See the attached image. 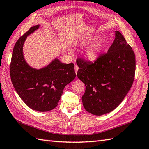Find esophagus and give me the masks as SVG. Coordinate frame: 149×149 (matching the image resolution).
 I'll return each instance as SVG.
<instances>
[{"label": "esophagus", "instance_id": "34e87169", "mask_svg": "<svg viewBox=\"0 0 149 149\" xmlns=\"http://www.w3.org/2000/svg\"><path fill=\"white\" fill-rule=\"evenodd\" d=\"M78 69H79V67H78L77 65H75V66H74V70H75L76 74H77V72H78Z\"/></svg>", "mask_w": 149, "mask_h": 149}]
</instances>
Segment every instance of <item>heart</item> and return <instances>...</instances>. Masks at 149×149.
Masks as SVG:
<instances>
[{"label":"heart","instance_id":"heart-1","mask_svg":"<svg viewBox=\"0 0 149 149\" xmlns=\"http://www.w3.org/2000/svg\"><path fill=\"white\" fill-rule=\"evenodd\" d=\"M96 39V37H92L84 40L83 44H87L89 42L94 41ZM105 46V42L102 39H99L94 42L91 47H89L85 52V56L88 60L90 61H94L97 59L99 55L103 50ZM70 53H72L71 50H70Z\"/></svg>","mask_w":149,"mask_h":149}]
</instances>
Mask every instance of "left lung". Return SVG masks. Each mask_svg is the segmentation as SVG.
<instances>
[{
    "label": "left lung",
    "instance_id": "8db88e82",
    "mask_svg": "<svg viewBox=\"0 0 149 149\" xmlns=\"http://www.w3.org/2000/svg\"><path fill=\"white\" fill-rule=\"evenodd\" d=\"M78 78L86 86L82 101L89 113L101 116L123 101L133 84L136 58L132 49L119 31L106 53L92 61L78 58Z\"/></svg>",
    "mask_w": 149,
    "mask_h": 149
}]
</instances>
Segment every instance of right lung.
Wrapping results in <instances>:
<instances>
[{"mask_svg":"<svg viewBox=\"0 0 149 149\" xmlns=\"http://www.w3.org/2000/svg\"><path fill=\"white\" fill-rule=\"evenodd\" d=\"M31 27L17 40L13 49L10 65L12 84L20 97L31 109L46 112L55 108L65 86L76 77L73 63L54 60L42 69L36 70L25 61L23 45L27 36L39 28Z\"/></svg>","mask_w":149,"mask_h":149,"instance_id":"obj_1","label":"right lung"}]
</instances>
